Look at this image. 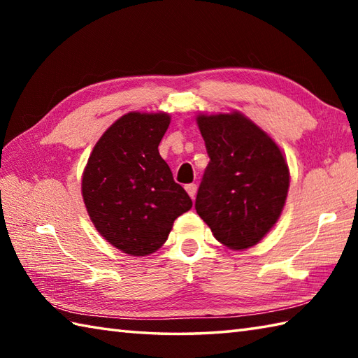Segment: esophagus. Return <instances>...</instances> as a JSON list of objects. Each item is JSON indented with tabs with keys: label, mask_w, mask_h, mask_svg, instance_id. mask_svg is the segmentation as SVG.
I'll list each match as a JSON object with an SVG mask.
<instances>
[{
	"label": "esophagus",
	"mask_w": 358,
	"mask_h": 358,
	"mask_svg": "<svg viewBox=\"0 0 358 358\" xmlns=\"http://www.w3.org/2000/svg\"><path fill=\"white\" fill-rule=\"evenodd\" d=\"M185 187H186V191H187V194H189V195H191V199H194V196H195V194H196V185H195V183H191V185H186Z\"/></svg>",
	"instance_id": "34e87169"
}]
</instances>
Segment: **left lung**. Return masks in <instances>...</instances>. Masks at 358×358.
Here are the masks:
<instances>
[{
    "label": "left lung",
    "instance_id": "1",
    "mask_svg": "<svg viewBox=\"0 0 358 358\" xmlns=\"http://www.w3.org/2000/svg\"><path fill=\"white\" fill-rule=\"evenodd\" d=\"M210 162L195 209L214 237L234 250L255 246L283 212L289 167L278 144L245 113H200Z\"/></svg>",
    "mask_w": 358,
    "mask_h": 358
}]
</instances>
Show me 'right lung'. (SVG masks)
I'll return each mask as SVG.
<instances>
[{"mask_svg":"<svg viewBox=\"0 0 358 358\" xmlns=\"http://www.w3.org/2000/svg\"><path fill=\"white\" fill-rule=\"evenodd\" d=\"M171 124L166 112H129L90 152L81 178L90 222L121 252L144 257L164 245L192 200L158 152Z\"/></svg>","mask_w":358,"mask_h":358,"instance_id":"add662e5","label":"right lung"}]
</instances>
